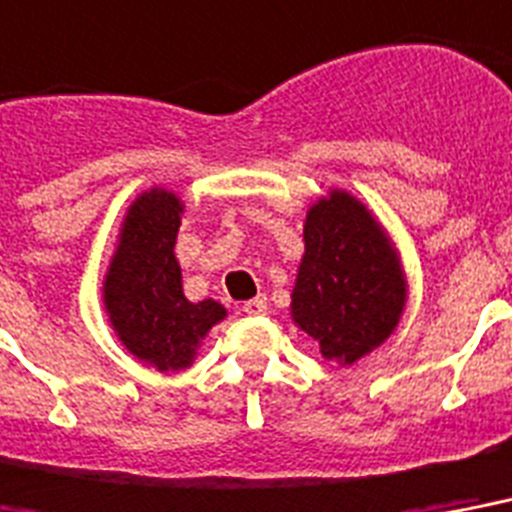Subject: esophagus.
Wrapping results in <instances>:
<instances>
[{
    "instance_id": "1",
    "label": "esophagus",
    "mask_w": 512,
    "mask_h": 512,
    "mask_svg": "<svg viewBox=\"0 0 512 512\" xmlns=\"http://www.w3.org/2000/svg\"><path fill=\"white\" fill-rule=\"evenodd\" d=\"M243 312L245 315H253V318H256V315H264V312H267V299H264V296H256V299L245 301Z\"/></svg>"
}]
</instances>
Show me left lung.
I'll use <instances>...</instances> for the list:
<instances>
[{
  "mask_svg": "<svg viewBox=\"0 0 512 512\" xmlns=\"http://www.w3.org/2000/svg\"><path fill=\"white\" fill-rule=\"evenodd\" d=\"M406 280L379 221L347 192L318 200L304 221V259L291 293L296 326L323 358L350 366L395 331Z\"/></svg>",
  "mask_w": 512,
  "mask_h": 512,
  "instance_id": "8db88e82",
  "label": "left lung"
}]
</instances>
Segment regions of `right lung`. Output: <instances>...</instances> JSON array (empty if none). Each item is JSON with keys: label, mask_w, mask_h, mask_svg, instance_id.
<instances>
[{"label": "right lung", "mask_w": 512, "mask_h": 512, "mask_svg": "<svg viewBox=\"0 0 512 512\" xmlns=\"http://www.w3.org/2000/svg\"><path fill=\"white\" fill-rule=\"evenodd\" d=\"M184 205L173 192L149 189L128 208L104 280V304L120 342L160 371L192 363L202 336L227 310L219 301H189L181 288L176 245Z\"/></svg>", "instance_id": "add662e5"}]
</instances>
